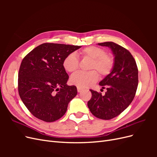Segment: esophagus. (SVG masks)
Masks as SVG:
<instances>
[{
    "mask_svg": "<svg viewBox=\"0 0 157 157\" xmlns=\"http://www.w3.org/2000/svg\"><path fill=\"white\" fill-rule=\"evenodd\" d=\"M83 90H84V89H83V88H79V87H77V91H78V92H82Z\"/></svg>",
    "mask_w": 157,
    "mask_h": 157,
    "instance_id": "esophagus-1",
    "label": "esophagus"
}]
</instances>
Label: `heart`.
<instances>
[{"instance_id":"heart-1","label":"heart","mask_w":157,"mask_h":157,"mask_svg":"<svg viewBox=\"0 0 157 157\" xmlns=\"http://www.w3.org/2000/svg\"><path fill=\"white\" fill-rule=\"evenodd\" d=\"M80 54L82 58L91 60L89 70L92 71L77 72L71 76V82L77 87L86 88L92 86L99 78L98 72L101 77H105L112 71L115 61L111 55L107 54L105 49L98 46H88L80 51ZM63 66L67 72H75L79 66L77 56L74 53L66 56L63 61Z\"/></svg>"}]
</instances>
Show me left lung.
I'll list each match as a JSON object with an SVG mask.
<instances>
[{"label": "left lung", "mask_w": 157, "mask_h": 157, "mask_svg": "<svg viewBox=\"0 0 157 157\" xmlns=\"http://www.w3.org/2000/svg\"><path fill=\"white\" fill-rule=\"evenodd\" d=\"M111 48L115 56L114 67L99 85L106 87L104 96L93 90L88 107L92 115L103 120H110L119 115L134 99L138 85V69L130 52L113 42L98 43Z\"/></svg>", "instance_id": "1"}]
</instances>
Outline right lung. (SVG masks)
Wrapping results in <instances>:
<instances>
[{"label":"right lung","mask_w":157,"mask_h":157,"mask_svg":"<svg viewBox=\"0 0 157 157\" xmlns=\"http://www.w3.org/2000/svg\"><path fill=\"white\" fill-rule=\"evenodd\" d=\"M80 48L44 43L23 59L18 73L19 94L28 110L39 119L48 122L59 119L77 96V87L67 84L69 76L63 61Z\"/></svg>","instance_id":"1"}]
</instances>
